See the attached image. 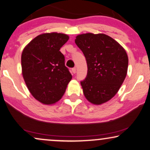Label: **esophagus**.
Returning a JSON list of instances; mask_svg holds the SVG:
<instances>
[{
	"mask_svg": "<svg viewBox=\"0 0 150 150\" xmlns=\"http://www.w3.org/2000/svg\"><path fill=\"white\" fill-rule=\"evenodd\" d=\"M72 72H73L74 74L76 73V68H75V67L73 68V69H72Z\"/></svg>",
	"mask_w": 150,
	"mask_h": 150,
	"instance_id": "1",
	"label": "esophagus"
}]
</instances>
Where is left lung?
Returning a JSON list of instances; mask_svg holds the SVG:
<instances>
[{
	"mask_svg": "<svg viewBox=\"0 0 150 150\" xmlns=\"http://www.w3.org/2000/svg\"><path fill=\"white\" fill-rule=\"evenodd\" d=\"M75 42L83 52L88 67L86 77L81 81L83 95L93 104L107 102L117 94L126 77V51L103 33L79 35Z\"/></svg>",
	"mask_w": 150,
	"mask_h": 150,
	"instance_id": "1",
	"label": "left lung"
}]
</instances>
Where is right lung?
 <instances>
[{"label":"right lung","mask_w":150,"mask_h":150,"mask_svg":"<svg viewBox=\"0 0 150 150\" xmlns=\"http://www.w3.org/2000/svg\"><path fill=\"white\" fill-rule=\"evenodd\" d=\"M69 39L64 33H43L32 40L22 53L24 80L33 97L44 104L58 101L72 79L59 51Z\"/></svg>","instance_id":"right-lung-1"}]
</instances>
